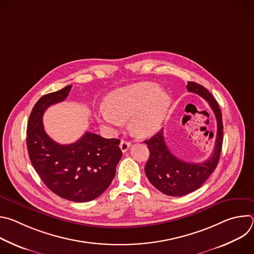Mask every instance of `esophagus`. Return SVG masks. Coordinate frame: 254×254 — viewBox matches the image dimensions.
<instances>
[{"mask_svg":"<svg viewBox=\"0 0 254 254\" xmlns=\"http://www.w3.org/2000/svg\"><path fill=\"white\" fill-rule=\"evenodd\" d=\"M129 147H130V142H129V141L125 140V139H123V140L121 141L120 148H121V150L123 151V153H126V152L129 149Z\"/></svg>","mask_w":254,"mask_h":254,"instance_id":"obj_1","label":"esophagus"}]
</instances>
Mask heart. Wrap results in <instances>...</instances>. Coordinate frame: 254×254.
<instances>
[{"mask_svg": "<svg viewBox=\"0 0 254 254\" xmlns=\"http://www.w3.org/2000/svg\"><path fill=\"white\" fill-rule=\"evenodd\" d=\"M170 96L154 82H139L108 94L97 112L101 123L119 127L128 120L131 132L148 136L157 132L170 106Z\"/></svg>", "mask_w": 254, "mask_h": 254, "instance_id": "heart-1", "label": "heart"}]
</instances>
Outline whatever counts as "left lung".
Masks as SVG:
<instances>
[{"instance_id": "1", "label": "left lung", "mask_w": 254, "mask_h": 254, "mask_svg": "<svg viewBox=\"0 0 254 254\" xmlns=\"http://www.w3.org/2000/svg\"><path fill=\"white\" fill-rule=\"evenodd\" d=\"M187 89L207 100L216 117L217 134L211 157L199 164L179 160L167 147L163 129L150 139L144 140L150 151V158L144 166V172L149 181L162 193L174 197L194 192L205 183L218 165L223 142L222 114L218 103L204 86L198 83L189 81Z\"/></svg>"}]
</instances>
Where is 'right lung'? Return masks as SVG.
<instances>
[{"label": "right lung", "mask_w": 254, "mask_h": 254, "mask_svg": "<svg viewBox=\"0 0 254 254\" xmlns=\"http://www.w3.org/2000/svg\"><path fill=\"white\" fill-rule=\"evenodd\" d=\"M71 87L45 94L36 102L27 126V149L35 171L48 189L69 201L88 202L112 184L123 152L120 139L89 131L70 144H60L46 133L44 112L63 101Z\"/></svg>", "instance_id": "right-lung-1"}]
</instances>
